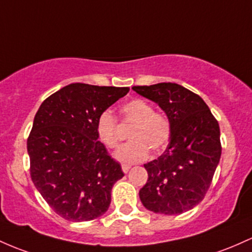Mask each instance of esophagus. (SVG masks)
<instances>
[{
    "instance_id": "1",
    "label": "esophagus",
    "mask_w": 252,
    "mask_h": 252,
    "mask_svg": "<svg viewBox=\"0 0 252 252\" xmlns=\"http://www.w3.org/2000/svg\"><path fill=\"white\" fill-rule=\"evenodd\" d=\"M130 167H131L130 165L123 164V165H122V171H123L124 173H126V172H128V171H129V168H130Z\"/></svg>"
}]
</instances>
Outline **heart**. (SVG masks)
<instances>
[{"label":"heart","instance_id":"obj_1","mask_svg":"<svg viewBox=\"0 0 252 252\" xmlns=\"http://www.w3.org/2000/svg\"><path fill=\"white\" fill-rule=\"evenodd\" d=\"M121 121L129 129V142L118 149L115 158L123 164H135L148 157L149 149L159 152L171 139V122L165 113L154 111L153 105L143 99L135 98L121 107ZM96 137L106 148L118 146V120L110 110L99 113L95 122Z\"/></svg>","mask_w":252,"mask_h":252}]
</instances>
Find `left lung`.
<instances>
[{
  "mask_svg": "<svg viewBox=\"0 0 252 252\" xmlns=\"http://www.w3.org/2000/svg\"><path fill=\"white\" fill-rule=\"evenodd\" d=\"M132 90L164 110L171 122L170 143L145 164L143 206L160 214H182L203 200L221 157L220 128L208 105L196 93L172 82L134 86Z\"/></svg>",
  "mask_w": 252,
  "mask_h": 252,
  "instance_id": "left-lung-1",
  "label": "left lung"
}]
</instances>
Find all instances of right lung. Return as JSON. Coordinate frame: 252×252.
I'll return each instance as SVG.
<instances>
[{
    "mask_svg": "<svg viewBox=\"0 0 252 252\" xmlns=\"http://www.w3.org/2000/svg\"><path fill=\"white\" fill-rule=\"evenodd\" d=\"M128 92L129 87L70 84L48 96L35 113L27 139L30 173L63 219L93 220L109 209L113 184L124 173L98 141L95 122Z\"/></svg>",
    "mask_w": 252,
    "mask_h": 252,
    "instance_id": "add662e5",
    "label": "right lung"
}]
</instances>
